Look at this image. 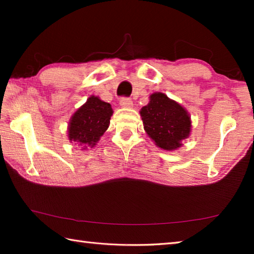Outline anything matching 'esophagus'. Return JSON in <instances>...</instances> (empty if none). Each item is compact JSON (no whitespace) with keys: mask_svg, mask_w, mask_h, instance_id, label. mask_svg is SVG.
<instances>
[{"mask_svg":"<svg viewBox=\"0 0 254 254\" xmlns=\"http://www.w3.org/2000/svg\"><path fill=\"white\" fill-rule=\"evenodd\" d=\"M120 105H121L122 107H126V109H130V107L133 106V103L130 98L123 97V98H121V101H120Z\"/></svg>","mask_w":254,"mask_h":254,"instance_id":"esophagus-1","label":"esophagus"}]
</instances>
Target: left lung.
<instances>
[{"label":"left lung","instance_id":"8db88e82","mask_svg":"<svg viewBox=\"0 0 254 254\" xmlns=\"http://www.w3.org/2000/svg\"><path fill=\"white\" fill-rule=\"evenodd\" d=\"M144 131L158 148L175 151L190 135L191 119L184 106L165 93L150 95L148 105L140 111Z\"/></svg>","mask_w":254,"mask_h":254}]
</instances>
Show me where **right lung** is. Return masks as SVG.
<instances>
[{
  "label": "right lung",
  "instance_id": "right-lung-1",
  "mask_svg": "<svg viewBox=\"0 0 254 254\" xmlns=\"http://www.w3.org/2000/svg\"><path fill=\"white\" fill-rule=\"evenodd\" d=\"M112 115L113 110L110 103L91 95L71 115L67 127L68 139L80 150L94 148L109 128Z\"/></svg>",
  "mask_w": 254,
  "mask_h": 254
}]
</instances>
